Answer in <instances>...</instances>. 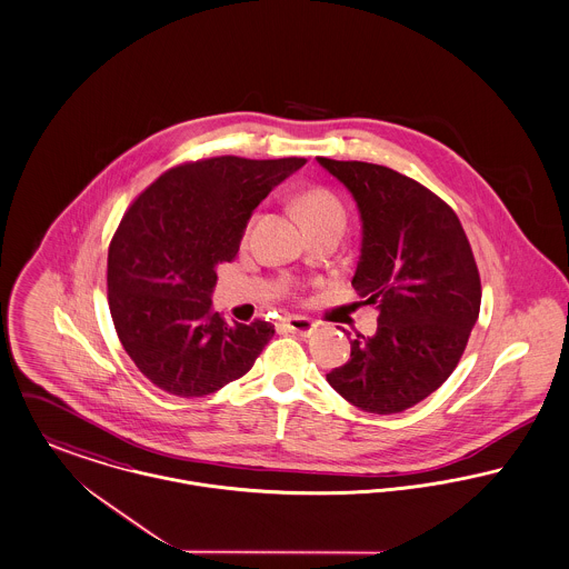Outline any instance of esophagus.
Instances as JSON below:
<instances>
[{"label": "esophagus", "instance_id": "1", "mask_svg": "<svg viewBox=\"0 0 569 569\" xmlns=\"http://www.w3.org/2000/svg\"><path fill=\"white\" fill-rule=\"evenodd\" d=\"M318 320L313 318H306V316H288L281 320V327L292 331V333H299V336H311L316 329H318Z\"/></svg>", "mask_w": 569, "mask_h": 569}]
</instances>
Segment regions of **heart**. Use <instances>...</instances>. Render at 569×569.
<instances>
[{"mask_svg": "<svg viewBox=\"0 0 569 569\" xmlns=\"http://www.w3.org/2000/svg\"><path fill=\"white\" fill-rule=\"evenodd\" d=\"M299 212H301V217L306 220L307 227L325 224V222H340V224H345V206L327 188H311V190L303 192L301 199H299ZM256 220H258V217L251 219L249 227H247V233L251 231Z\"/></svg>", "mask_w": 569, "mask_h": 569, "instance_id": "b5f03b06", "label": "heart"}]
</instances>
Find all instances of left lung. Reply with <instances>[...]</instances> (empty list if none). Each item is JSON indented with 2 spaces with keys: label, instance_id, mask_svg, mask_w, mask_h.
Here are the masks:
<instances>
[{
  "label": "left lung",
  "instance_id": "left-lung-1",
  "mask_svg": "<svg viewBox=\"0 0 569 569\" xmlns=\"http://www.w3.org/2000/svg\"><path fill=\"white\" fill-rule=\"evenodd\" d=\"M347 186L361 219L352 288L377 306L372 338L357 336L329 386L370 413H398L457 368L481 309V279L457 214L388 167L316 158Z\"/></svg>",
  "mask_w": 569,
  "mask_h": 569
}]
</instances>
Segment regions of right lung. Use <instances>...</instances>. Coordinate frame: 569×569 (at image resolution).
<instances>
[{"label": "right lung", "mask_w": 569, "mask_h": 569, "mask_svg": "<svg viewBox=\"0 0 569 569\" xmlns=\"http://www.w3.org/2000/svg\"><path fill=\"white\" fill-rule=\"evenodd\" d=\"M306 158L222 156L158 177L108 249V306L123 349L160 390L192 398L251 370L274 327L224 322L212 309L217 266L240 249L253 210Z\"/></svg>", "instance_id": "obj_1"}]
</instances>
